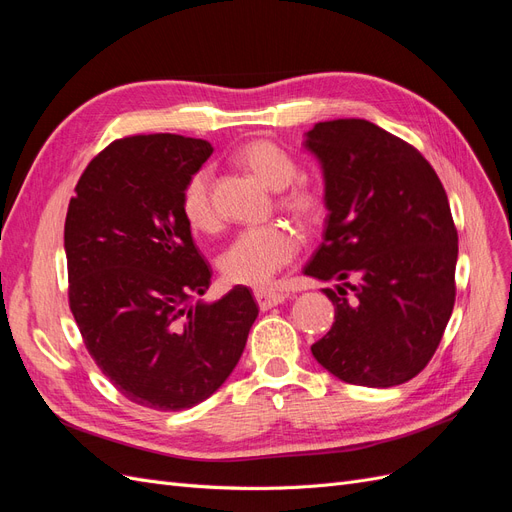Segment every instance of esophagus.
Returning a JSON list of instances; mask_svg holds the SVG:
<instances>
[{
	"mask_svg": "<svg viewBox=\"0 0 512 512\" xmlns=\"http://www.w3.org/2000/svg\"><path fill=\"white\" fill-rule=\"evenodd\" d=\"M254 297H256V301H258V307L262 309V312H265V309H271V307H275V305L284 303V301L288 299V294H284V292H275V290L258 288V290L254 292Z\"/></svg>",
	"mask_w": 512,
	"mask_h": 512,
	"instance_id": "obj_1",
	"label": "esophagus"
}]
</instances>
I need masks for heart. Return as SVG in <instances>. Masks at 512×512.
Returning a JSON list of instances; mask_svg holds the SVG:
<instances>
[{
	"label": "heart",
	"mask_w": 512,
	"mask_h": 512,
	"mask_svg": "<svg viewBox=\"0 0 512 512\" xmlns=\"http://www.w3.org/2000/svg\"><path fill=\"white\" fill-rule=\"evenodd\" d=\"M235 162L271 190H280L277 205L294 220L314 224L322 218L324 200L312 183L297 177V162L290 153L269 138H254L235 151ZM211 170L198 168L185 179L179 207L185 224L196 232L218 228V211L211 196ZM301 239L288 224L275 222L241 230L220 258V269L232 284L262 286L297 258Z\"/></svg>",
	"instance_id": "obj_1"
}]
</instances>
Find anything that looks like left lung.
Returning a JSON list of instances; mask_svg holds the SVG:
<instances>
[{
	"label": "left lung",
	"instance_id": "1",
	"mask_svg": "<svg viewBox=\"0 0 512 512\" xmlns=\"http://www.w3.org/2000/svg\"><path fill=\"white\" fill-rule=\"evenodd\" d=\"M305 147L324 170V241L303 269L344 286L316 361L348 384L386 389L436 354L455 305L457 228L421 151L365 119L320 121Z\"/></svg>",
	"mask_w": 512,
	"mask_h": 512
}]
</instances>
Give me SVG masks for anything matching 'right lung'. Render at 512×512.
Instances as JSON below:
<instances>
[{
	"mask_svg": "<svg viewBox=\"0 0 512 512\" xmlns=\"http://www.w3.org/2000/svg\"><path fill=\"white\" fill-rule=\"evenodd\" d=\"M203 138H117L70 198L68 303L102 374L134 404L177 412L220 389L258 316L250 288L196 303L211 267L185 224L183 183L207 162Z\"/></svg>",
	"mask_w": 512,
	"mask_h": 512,
	"instance_id": "1",
	"label": "right lung"
}]
</instances>
